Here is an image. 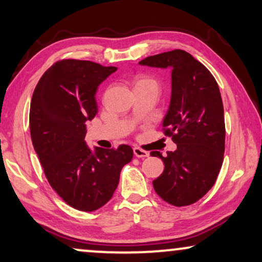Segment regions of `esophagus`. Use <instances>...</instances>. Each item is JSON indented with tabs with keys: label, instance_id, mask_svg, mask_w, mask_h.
<instances>
[{
	"label": "esophagus",
	"instance_id": "34e87169",
	"mask_svg": "<svg viewBox=\"0 0 262 262\" xmlns=\"http://www.w3.org/2000/svg\"><path fill=\"white\" fill-rule=\"evenodd\" d=\"M134 154L136 157H139V159H144V157L149 156L148 151H145V150H142L139 148H134Z\"/></svg>",
	"mask_w": 262,
	"mask_h": 262
}]
</instances>
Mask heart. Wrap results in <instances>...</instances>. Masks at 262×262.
Returning a JSON list of instances; mask_svg holds the SVG:
<instances>
[{
  "label": "heart",
  "mask_w": 262,
  "mask_h": 262,
  "mask_svg": "<svg viewBox=\"0 0 262 262\" xmlns=\"http://www.w3.org/2000/svg\"><path fill=\"white\" fill-rule=\"evenodd\" d=\"M143 84H152V85H156V82L152 80V78H149V77H144V76H141L138 77L137 80L135 82V87H137V85H143Z\"/></svg>",
  "instance_id": "b5f03b06"
}]
</instances>
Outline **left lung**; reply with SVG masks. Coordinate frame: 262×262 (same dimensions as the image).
Here are the masks:
<instances>
[{
	"mask_svg": "<svg viewBox=\"0 0 262 262\" xmlns=\"http://www.w3.org/2000/svg\"><path fill=\"white\" fill-rule=\"evenodd\" d=\"M141 66L171 68V96L164 135L177 144L163 157L164 170L152 181L155 192L174 206L203 198L216 182L224 156L225 124L220 88L212 74L184 50L146 57Z\"/></svg>",
	"mask_w": 262,
	"mask_h": 262,
	"instance_id": "8db88e82",
	"label": "left lung"
}]
</instances>
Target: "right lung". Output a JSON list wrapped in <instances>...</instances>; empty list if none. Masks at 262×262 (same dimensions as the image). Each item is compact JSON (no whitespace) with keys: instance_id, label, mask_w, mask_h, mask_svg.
I'll use <instances>...</instances> for the list:
<instances>
[{"instance_id":"right-lung-1","label":"right lung","mask_w":262,"mask_h":262,"mask_svg":"<svg viewBox=\"0 0 262 262\" xmlns=\"http://www.w3.org/2000/svg\"><path fill=\"white\" fill-rule=\"evenodd\" d=\"M116 70L91 60H58L42 75L31 100V138L45 177L68 205L84 212L112 198L121 168L134 157L128 145L92 151L84 141L85 123L98 113L99 84Z\"/></svg>"}]
</instances>
